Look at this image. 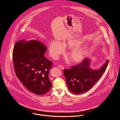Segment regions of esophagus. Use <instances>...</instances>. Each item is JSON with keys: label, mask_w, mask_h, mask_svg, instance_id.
Here are the masks:
<instances>
[{"label": "esophagus", "mask_w": 120, "mask_h": 120, "mask_svg": "<svg viewBox=\"0 0 120 120\" xmlns=\"http://www.w3.org/2000/svg\"><path fill=\"white\" fill-rule=\"evenodd\" d=\"M58 67L59 68H60L61 69H62V70L64 69V66H63V65H59L58 66Z\"/></svg>", "instance_id": "obj_1"}]
</instances>
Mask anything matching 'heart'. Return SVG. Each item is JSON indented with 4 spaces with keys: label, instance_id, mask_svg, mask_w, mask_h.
<instances>
[{
    "label": "heart",
    "instance_id": "heart-1",
    "mask_svg": "<svg viewBox=\"0 0 120 120\" xmlns=\"http://www.w3.org/2000/svg\"><path fill=\"white\" fill-rule=\"evenodd\" d=\"M82 43L81 39L69 38L63 43L58 40L52 39L49 45V53L53 58L57 59L61 54L64 53V47L72 48L68 54V57L72 63L77 64L82 61L88 54L87 48L79 47Z\"/></svg>",
    "mask_w": 120,
    "mask_h": 120
}]
</instances>
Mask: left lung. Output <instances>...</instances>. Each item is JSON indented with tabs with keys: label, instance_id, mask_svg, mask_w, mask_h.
Listing matches in <instances>:
<instances>
[{
	"label": "left lung",
	"instance_id": "obj_1",
	"mask_svg": "<svg viewBox=\"0 0 120 120\" xmlns=\"http://www.w3.org/2000/svg\"><path fill=\"white\" fill-rule=\"evenodd\" d=\"M91 61L86 58L71 69L64 70L68 88L73 94H81L90 90L103 75L109 63L107 60L100 69H93L90 67Z\"/></svg>",
	"mask_w": 120,
	"mask_h": 120
}]
</instances>
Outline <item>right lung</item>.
<instances>
[{
	"mask_svg": "<svg viewBox=\"0 0 120 120\" xmlns=\"http://www.w3.org/2000/svg\"><path fill=\"white\" fill-rule=\"evenodd\" d=\"M46 50L39 41L23 39L15 43L13 51L16 76L27 89L39 95L48 93L52 85L48 76L53 63L44 56Z\"/></svg>",
	"mask_w": 120,
	"mask_h": 120,
	"instance_id": "add662e5",
	"label": "right lung"
}]
</instances>
